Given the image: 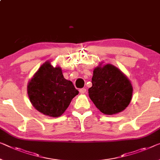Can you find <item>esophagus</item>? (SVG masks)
I'll return each mask as SVG.
<instances>
[{
  "label": "esophagus",
  "mask_w": 160,
  "mask_h": 160,
  "mask_svg": "<svg viewBox=\"0 0 160 160\" xmlns=\"http://www.w3.org/2000/svg\"><path fill=\"white\" fill-rule=\"evenodd\" d=\"M80 94H84L86 92V89L85 88H81V89H80Z\"/></svg>",
  "instance_id": "1"
}]
</instances>
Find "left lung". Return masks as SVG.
<instances>
[{"label":"left lung","instance_id":"left-lung-1","mask_svg":"<svg viewBox=\"0 0 160 160\" xmlns=\"http://www.w3.org/2000/svg\"><path fill=\"white\" fill-rule=\"evenodd\" d=\"M90 98L98 110L106 115L120 113L127 108L132 98L131 81L111 64L100 63L93 70Z\"/></svg>","mask_w":160,"mask_h":160}]
</instances>
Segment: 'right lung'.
Segmentation results:
<instances>
[{
    "instance_id": "right-lung-1",
    "label": "right lung",
    "mask_w": 160,
    "mask_h": 160,
    "mask_svg": "<svg viewBox=\"0 0 160 160\" xmlns=\"http://www.w3.org/2000/svg\"><path fill=\"white\" fill-rule=\"evenodd\" d=\"M27 93L36 110L50 117H59L79 91L64 78L60 67L54 68L50 61H46L28 82Z\"/></svg>"
}]
</instances>
